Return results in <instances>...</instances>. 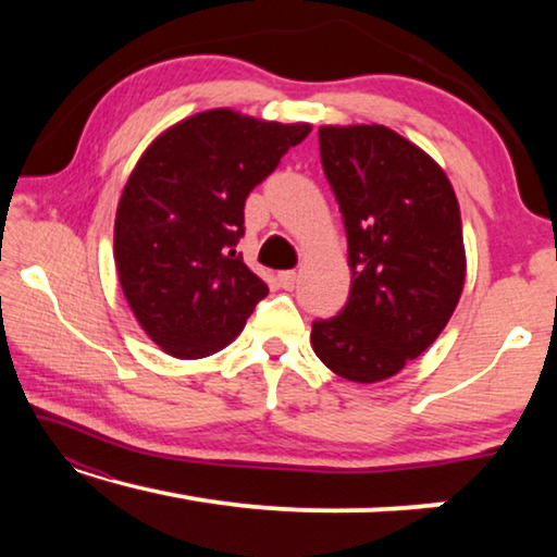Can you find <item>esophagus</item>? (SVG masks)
Returning <instances> with one entry per match:
<instances>
[{
	"label": "esophagus",
	"mask_w": 557,
	"mask_h": 557,
	"mask_svg": "<svg viewBox=\"0 0 557 557\" xmlns=\"http://www.w3.org/2000/svg\"><path fill=\"white\" fill-rule=\"evenodd\" d=\"M277 280H280L282 287L292 289V287H295V282H297V272L295 270H282L280 275H277Z\"/></svg>",
	"instance_id": "34e87169"
}]
</instances>
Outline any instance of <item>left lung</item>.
Masks as SVG:
<instances>
[{"instance_id": "obj_1", "label": "left lung", "mask_w": 557, "mask_h": 557, "mask_svg": "<svg viewBox=\"0 0 557 557\" xmlns=\"http://www.w3.org/2000/svg\"><path fill=\"white\" fill-rule=\"evenodd\" d=\"M319 154L344 215L351 292L312 322V346L342 379L375 383L418 358L465 287L459 203L445 172L383 125L322 127Z\"/></svg>"}]
</instances>
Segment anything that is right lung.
<instances>
[{
    "instance_id": "right-lung-1",
    "label": "right lung",
    "mask_w": 557,
    "mask_h": 557,
    "mask_svg": "<svg viewBox=\"0 0 557 557\" xmlns=\"http://www.w3.org/2000/svg\"><path fill=\"white\" fill-rule=\"evenodd\" d=\"M312 125L206 110L139 157L115 215V265L127 305L157 346L203 358L228 346L268 285L235 245L245 199Z\"/></svg>"
}]
</instances>
